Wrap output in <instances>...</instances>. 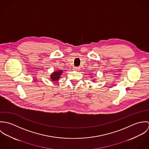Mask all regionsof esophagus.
<instances>
[{
    "instance_id": "1",
    "label": "esophagus",
    "mask_w": 149,
    "mask_h": 149,
    "mask_svg": "<svg viewBox=\"0 0 149 149\" xmlns=\"http://www.w3.org/2000/svg\"><path fill=\"white\" fill-rule=\"evenodd\" d=\"M74 69L76 70H80V67H74Z\"/></svg>"
}]
</instances>
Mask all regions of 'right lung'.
<instances>
[{"label": "right lung", "instance_id": "1", "mask_svg": "<svg viewBox=\"0 0 149 149\" xmlns=\"http://www.w3.org/2000/svg\"><path fill=\"white\" fill-rule=\"evenodd\" d=\"M62 73H63V72L61 70H60L58 72H55L53 73H52V74L51 75V77H50L52 81H54L58 80L60 77V75Z\"/></svg>", "mask_w": 149, "mask_h": 149}]
</instances>
